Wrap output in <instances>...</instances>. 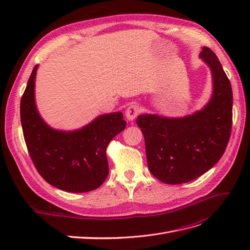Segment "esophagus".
<instances>
[{
	"label": "esophagus",
	"instance_id": "obj_1",
	"mask_svg": "<svg viewBox=\"0 0 250 250\" xmlns=\"http://www.w3.org/2000/svg\"><path fill=\"white\" fill-rule=\"evenodd\" d=\"M140 111H141V109H140V107L138 106V105L132 104V105H130V106L126 109L125 116H126L128 121H133L135 118L138 117Z\"/></svg>",
	"mask_w": 250,
	"mask_h": 250
}]
</instances>
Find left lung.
I'll use <instances>...</instances> for the list:
<instances>
[{
    "label": "left lung",
    "mask_w": 250,
    "mask_h": 250,
    "mask_svg": "<svg viewBox=\"0 0 250 250\" xmlns=\"http://www.w3.org/2000/svg\"><path fill=\"white\" fill-rule=\"evenodd\" d=\"M200 58L210 67L213 76V96L206 107L179 119L155 115H141L137 119L145 139L148 168L168 185L188 183L213 168L230 138V81L209 48H202Z\"/></svg>",
    "instance_id": "8db88e82"
}]
</instances>
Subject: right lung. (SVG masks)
Masks as SVG:
<instances>
[{"label": "right lung", "instance_id": "right-lung-1", "mask_svg": "<svg viewBox=\"0 0 250 250\" xmlns=\"http://www.w3.org/2000/svg\"><path fill=\"white\" fill-rule=\"evenodd\" d=\"M37 66L21 100V122L29 155L41 176L55 188L73 193L96 190L108 175V144L126 127L123 113L100 116L76 131L53 129L36 109Z\"/></svg>", "mask_w": 250, "mask_h": 250}]
</instances>
